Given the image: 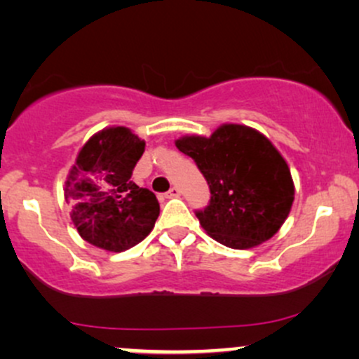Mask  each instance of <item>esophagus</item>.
Listing matches in <instances>:
<instances>
[{"instance_id": "obj_1", "label": "esophagus", "mask_w": 359, "mask_h": 359, "mask_svg": "<svg viewBox=\"0 0 359 359\" xmlns=\"http://www.w3.org/2000/svg\"><path fill=\"white\" fill-rule=\"evenodd\" d=\"M180 195H181L180 188H178V187H172V188L170 189V191H168L164 196H166V198H178Z\"/></svg>"}]
</instances>
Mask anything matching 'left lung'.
Here are the masks:
<instances>
[{"label":"left lung","instance_id":"obj_1","mask_svg":"<svg viewBox=\"0 0 359 359\" xmlns=\"http://www.w3.org/2000/svg\"><path fill=\"white\" fill-rule=\"evenodd\" d=\"M176 147L196 163L210 201L196 217L210 237L230 248H252L280 229L294 201L287 163L267 137L225 124L210 137L189 136Z\"/></svg>","mask_w":359,"mask_h":359}]
</instances>
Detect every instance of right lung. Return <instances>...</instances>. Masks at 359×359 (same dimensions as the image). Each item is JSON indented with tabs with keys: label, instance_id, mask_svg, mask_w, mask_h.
Instances as JSON below:
<instances>
[{
	"label": "right lung",
	"instance_id": "obj_1",
	"mask_svg": "<svg viewBox=\"0 0 359 359\" xmlns=\"http://www.w3.org/2000/svg\"><path fill=\"white\" fill-rule=\"evenodd\" d=\"M146 142L128 128L97 133L80 149L65 183V200L74 203L72 222L80 237L109 252L137 245L159 215L154 193L139 188L130 176Z\"/></svg>",
	"mask_w": 359,
	"mask_h": 359
}]
</instances>
